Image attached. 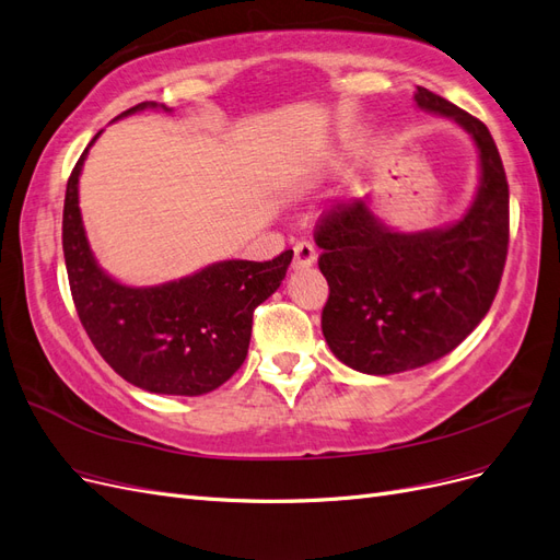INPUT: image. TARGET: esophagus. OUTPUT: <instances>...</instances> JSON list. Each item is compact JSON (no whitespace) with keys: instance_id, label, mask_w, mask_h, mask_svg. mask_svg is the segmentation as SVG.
<instances>
[{"instance_id":"obj_1","label":"esophagus","mask_w":560,"mask_h":560,"mask_svg":"<svg viewBox=\"0 0 560 560\" xmlns=\"http://www.w3.org/2000/svg\"><path fill=\"white\" fill-rule=\"evenodd\" d=\"M317 259V249L308 241H299L294 245V268H308Z\"/></svg>"}]
</instances>
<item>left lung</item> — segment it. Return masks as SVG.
<instances>
[{
  "instance_id": "8db88e82",
  "label": "left lung",
  "mask_w": 560,
  "mask_h": 560,
  "mask_svg": "<svg viewBox=\"0 0 560 560\" xmlns=\"http://www.w3.org/2000/svg\"><path fill=\"white\" fill-rule=\"evenodd\" d=\"M413 97L471 135L481 186L469 212L442 231H389L362 200L317 219V266L329 284L322 334L362 374H401L460 346L493 306L510 247V184L486 124L422 86Z\"/></svg>"
}]
</instances>
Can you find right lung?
<instances>
[{"mask_svg": "<svg viewBox=\"0 0 560 560\" xmlns=\"http://www.w3.org/2000/svg\"><path fill=\"white\" fill-rule=\"evenodd\" d=\"M144 107L156 103L121 116ZM89 147L67 179L62 210L65 266L81 325L128 383L159 395H206L245 362L254 308L278 290L294 252L270 261H219L161 287L118 284L97 268L81 224L79 173Z\"/></svg>", "mask_w": 560, "mask_h": 560, "instance_id": "add662e5", "label": "right lung"}]
</instances>
